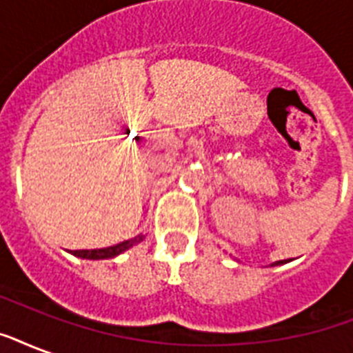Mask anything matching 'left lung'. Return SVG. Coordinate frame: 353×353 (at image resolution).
<instances>
[{
    "mask_svg": "<svg viewBox=\"0 0 353 353\" xmlns=\"http://www.w3.org/2000/svg\"><path fill=\"white\" fill-rule=\"evenodd\" d=\"M288 262H290V260H279V262L271 263V268H273V265H282V263H288Z\"/></svg>",
    "mask_w": 353,
    "mask_h": 353,
    "instance_id": "8db88e82",
    "label": "left lung"
}]
</instances>
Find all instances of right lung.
<instances>
[{
  "mask_svg": "<svg viewBox=\"0 0 353 353\" xmlns=\"http://www.w3.org/2000/svg\"><path fill=\"white\" fill-rule=\"evenodd\" d=\"M144 236L139 234L135 238H130L126 241H121L117 245L112 247H104V249H82V251H69L74 256L82 258V260H108V258H115L119 256L121 252L132 249L133 245H137L139 241H143Z\"/></svg>",
  "mask_w": 353,
  "mask_h": 353,
  "instance_id": "obj_1",
  "label": "right lung"
}]
</instances>
